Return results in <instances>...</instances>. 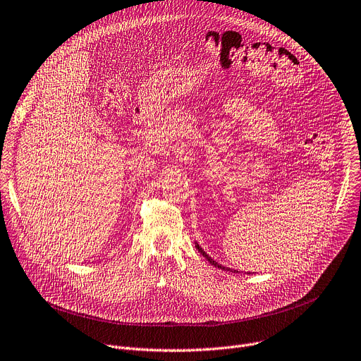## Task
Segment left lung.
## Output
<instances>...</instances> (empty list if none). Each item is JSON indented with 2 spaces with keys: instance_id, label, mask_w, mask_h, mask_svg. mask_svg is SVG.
Listing matches in <instances>:
<instances>
[{
  "instance_id": "1",
  "label": "left lung",
  "mask_w": 361,
  "mask_h": 361,
  "mask_svg": "<svg viewBox=\"0 0 361 361\" xmlns=\"http://www.w3.org/2000/svg\"><path fill=\"white\" fill-rule=\"evenodd\" d=\"M195 247H197V250H199V252H200V253H202V255H203V256H204V257H206V259L210 262V265H213L214 268H219V269H221V271H231V272H236V274L239 272V271H235V269H231V268H226V267H223V265L217 264L216 260H213V259H212V257H210V256H209V255H207V253H206V252L202 249V246H200L199 243H195ZM247 274H252V272H247Z\"/></svg>"
}]
</instances>
